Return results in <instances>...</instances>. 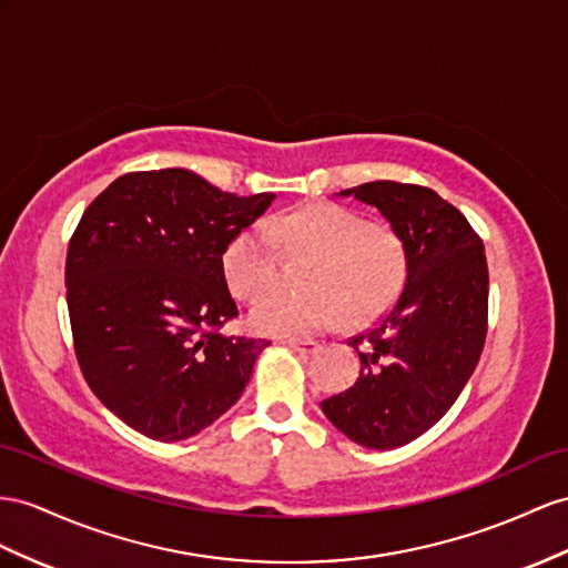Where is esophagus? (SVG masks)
<instances>
[{
	"label": "esophagus",
	"instance_id": "34e87169",
	"mask_svg": "<svg viewBox=\"0 0 568 568\" xmlns=\"http://www.w3.org/2000/svg\"><path fill=\"white\" fill-rule=\"evenodd\" d=\"M287 347H293V351L304 353V355H312L318 351V347H322V343L318 341H287Z\"/></svg>",
	"mask_w": 568,
	"mask_h": 568
}]
</instances>
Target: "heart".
Returning <instances> with one entry per match:
<instances>
[{"instance_id":"1","label":"heart","mask_w":568,"mask_h":568,"mask_svg":"<svg viewBox=\"0 0 568 568\" xmlns=\"http://www.w3.org/2000/svg\"><path fill=\"white\" fill-rule=\"evenodd\" d=\"M312 254L302 271V295L271 293L246 316L258 336L304 338L328 328L336 316L365 324L396 300L405 275L403 244L386 225L365 223L336 203H310L275 215L268 227L254 223L232 237L221 256L223 278L242 300H256L273 283L275 240Z\"/></svg>"}]
</instances>
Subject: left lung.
Returning a JSON list of instances; mask_svg holds the SVG:
<instances>
[{
    "label": "left lung",
    "instance_id": "8db88e82",
    "mask_svg": "<svg viewBox=\"0 0 568 568\" xmlns=\"http://www.w3.org/2000/svg\"><path fill=\"white\" fill-rule=\"evenodd\" d=\"M376 209L405 254V283L394 307L355 336L359 379L322 400L331 425L359 446L410 444L460 396L487 336L489 273L483 240L427 186L367 182L345 189Z\"/></svg>",
    "mask_w": 568,
    "mask_h": 568
}]
</instances>
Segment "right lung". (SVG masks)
Here are the masks:
<instances>
[{"label":"right lung","mask_w":568,"mask_h":568,"mask_svg":"<svg viewBox=\"0 0 568 568\" xmlns=\"http://www.w3.org/2000/svg\"><path fill=\"white\" fill-rule=\"evenodd\" d=\"M273 194L221 192L184 168L129 172L85 213L67 252V304L98 400L155 442L227 413L268 345L225 336L237 316L221 256Z\"/></svg>","instance_id":"right-lung-1"}]
</instances>
